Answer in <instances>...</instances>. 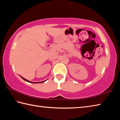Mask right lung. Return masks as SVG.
Returning a JSON list of instances; mask_svg holds the SVG:
<instances>
[{
  "mask_svg": "<svg viewBox=\"0 0 120 120\" xmlns=\"http://www.w3.org/2000/svg\"><path fill=\"white\" fill-rule=\"evenodd\" d=\"M21 77L24 80H25V81H27V82H30V83H40V82H44L45 81H42V82H32V81H29V80H27V79H25L24 78H23L22 77V76H21ZM46 81V80H45Z\"/></svg>",
  "mask_w": 120,
  "mask_h": 120,
  "instance_id": "right-lung-1",
  "label": "right lung"
}]
</instances>
